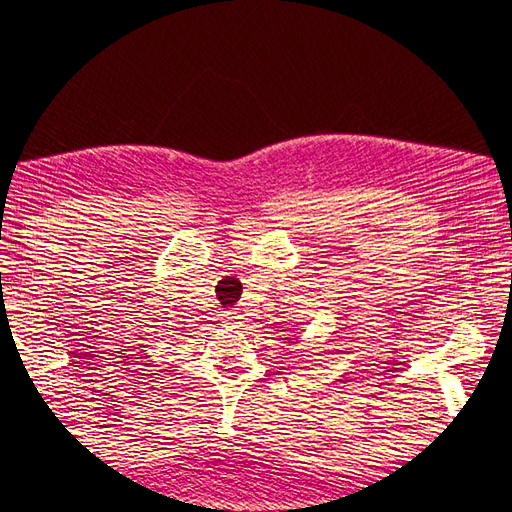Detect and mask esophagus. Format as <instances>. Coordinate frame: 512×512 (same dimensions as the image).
<instances>
[{"instance_id":"34e87169","label":"esophagus","mask_w":512,"mask_h":512,"mask_svg":"<svg viewBox=\"0 0 512 512\" xmlns=\"http://www.w3.org/2000/svg\"><path fill=\"white\" fill-rule=\"evenodd\" d=\"M237 316H226V320H235Z\"/></svg>"}]
</instances>
